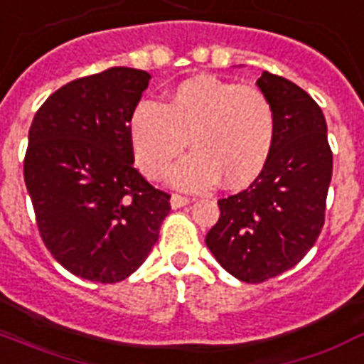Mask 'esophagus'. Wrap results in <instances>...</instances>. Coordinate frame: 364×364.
Here are the masks:
<instances>
[{
    "mask_svg": "<svg viewBox=\"0 0 364 364\" xmlns=\"http://www.w3.org/2000/svg\"><path fill=\"white\" fill-rule=\"evenodd\" d=\"M188 202H191V198H188V196H183V194H173L172 200H170V203H172V208H173V209L183 208V205H187Z\"/></svg>",
    "mask_w": 364,
    "mask_h": 364,
    "instance_id": "1",
    "label": "esophagus"
}]
</instances>
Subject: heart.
<instances>
[{
	"instance_id": "heart-1",
	"label": "heart",
	"mask_w": 364,
	"mask_h": 364,
	"mask_svg": "<svg viewBox=\"0 0 364 364\" xmlns=\"http://www.w3.org/2000/svg\"><path fill=\"white\" fill-rule=\"evenodd\" d=\"M277 134L274 108L250 84L213 76L181 82L164 105L141 100L131 115V140L138 166L161 179L187 147L194 151L173 170L179 187H243L264 170Z\"/></svg>"
}]
</instances>
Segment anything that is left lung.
I'll use <instances>...</instances> for the list:
<instances>
[{
    "label": "left lung",
    "mask_w": 364,
    "mask_h": 364,
    "mask_svg": "<svg viewBox=\"0 0 364 364\" xmlns=\"http://www.w3.org/2000/svg\"><path fill=\"white\" fill-rule=\"evenodd\" d=\"M258 87L277 117L273 151L249 188L218 200L205 245L235 279L259 284L299 264L326 223L333 151L326 117L294 82L267 70Z\"/></svg>",
    "instance_id": "obj_1"
}]
</instances>
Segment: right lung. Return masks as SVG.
I'll return each mask as SVG.
<instances>
[{"label": "right lung", "mask_w": 364, "mask_h": 364, "mask_svg": "<svg viewBox=\"0 0 364 364\" xmlns=\"http://www.w3.org/2000/svg\"><path fill=\"white\" fill-rule=\"evenodd\" d=\"M149 73L112 67L54 91L29 127L23 179L50 254L80 279L114 284L146 262L170 194L134 168L131 115Z\"/></svg>", "instance_id": "1"}]
</instances>
